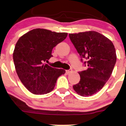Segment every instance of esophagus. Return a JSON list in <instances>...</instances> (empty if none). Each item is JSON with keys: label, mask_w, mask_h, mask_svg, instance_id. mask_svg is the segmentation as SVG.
I'll use <instances>...</instances> for the list:
<instances>
[{"label": "esophagus", "mask_w": 126, "mask_h": 126, "mask_svg": "<svg viewBox=\"0 0 126 126\" xmlns=\"http://www.w3.org/2000/svg\"><path fill=\"white\" fill-rule=\"evenodd\" d=\"M72 69H68V70H66V72L67 74H69V73H71V72H72Z\"/></svg>", "instance_id": "34e87169"}]
</instances>
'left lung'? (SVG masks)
<instances>
[{
	"instance_id": "obj_1",
	"label": "left lung",
	"mask_w": 126,
	"mask_h": 126,
	"mask_svg": "<svg viewBox=\"0 0 126 126\" xmlns=\"http://www.w3.org/2000/svg\"><path fill=\"white\" fill-rule=\"evenodd\" d=\"M69 38L81 57L85 60L87 69L79 72V82L73 86L74 91L83 97L96 94L110 77L116 62L112 42L95 31L69 34Z\"/></svg>"
}]
</instances>
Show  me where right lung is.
<instances>
[{
	"instance_id": "obj_1",
	"label": "right lung",
	"mask_w": 126,
	"mask_h": 126,
	"mask_svg": "<svg viewBox=\"0 0 126 126\" xmlns=\"http://www.w3.org/2000/svg\"><path fill=\"white\" fill-rule=\"evenodd\" d=\"M67 33L35 29L18 39L13 52L15 69L20 80L34 94H44L55 87L65 70L50 67L44 62L52 57L54 47L67 37Z\"/></svg>"
}]
</instances>
